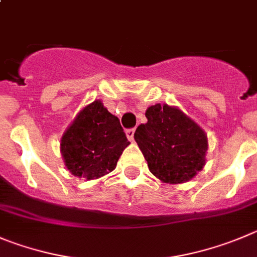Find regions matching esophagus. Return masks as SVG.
Returning <instances> with one entry per match:
<instances>
[{"label":"esophagus","mask_w":257,"mask_h":257,"mask_svg":"<svg viewBox=\"0 0 257 257\" xmlns=\"http://www.w3.org/2000/svg\"><path fill=\"white\" fill-rule=\"evenodd\" d=\"M125 133H126V137H128L129 141H133L134 140V128L126 129Z\"/></svg>","instance_id":"obj_1"}]
</instances>
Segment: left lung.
I'll use <instances>...</instances> for the list:
<instances>
[{"instance_id":"left-lung-1","label":"left lung","mask_w":257,"mask_h":257,"mask_svg":"<svg viewBox=\"0 0 257 257\" xmlns=\"http://www.w3.org/2000/svg\"><path fill=\"white\" fill-rule=\"evenodd\" d=\"M148 120L141 124L134 140L142 151L148 169L170 184L185 183L205 164L208 141L198 124L169 105L156 104L146 111Z\"/></svg>"}]
</instances>
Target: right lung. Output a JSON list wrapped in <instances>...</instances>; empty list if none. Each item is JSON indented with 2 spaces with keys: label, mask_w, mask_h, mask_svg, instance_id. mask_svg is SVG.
Wrapping results in <instances>:
<instances>
[{
  "label": "right lung",
  "mask_w": 257,
  "mask_h": 257,
  "mask_svg": "<svg viewBox=\"0 0 257 257\" xmlns=\"http://www.w3.org/2000/svg\"><path fill=\"white\" fill-rule=\"evenodd\" d=\"M128 145L119 119L96 100L81 110L63 134L61 151L72 175L92 180L112 171Z\"/></svg>",
  "instance_id": "add662e5"
}]
</instances>
